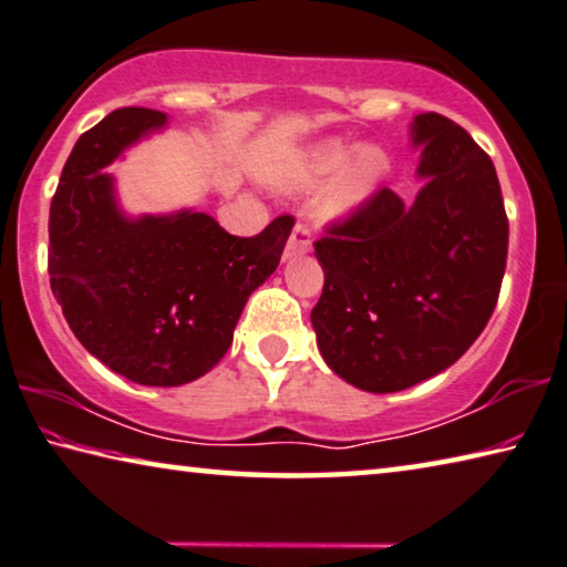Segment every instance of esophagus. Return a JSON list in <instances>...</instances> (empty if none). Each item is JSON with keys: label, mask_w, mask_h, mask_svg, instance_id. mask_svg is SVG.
<instances>
[{"label": "esophagus", "mask_w": 567, "mask_h": 567, "mask_svg": "<svg viewBox=\"0 0 567 567\" xmlns=\"http://www.w3.org/2000/svg\"><path fill=\"white\" fill-rule=\"evenodd\" d=\"M311 248V228L306 226L303 220H299L293 226V230H291V238H289V244H286V258H293V256H301V254H306V250Z\"/></svg>", "instance_id": "34e87169"}]
</instances>
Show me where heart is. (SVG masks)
<instances>
[{"label": "heart", "mask_w": 567, "mask_h": 567, "mask_svg": "<svg viewBox=\"0 0 567 567\" xmlns=\"http://www.w3.org/2000/svg\"><path fill=\"white\" fill-rule=\"evenodd\" d=\"M349 159L352 161L351 164L348 163ZM386 171L389 161L379 147H361L354 155L351 145L333 141L311 153V157L303 165L301 183L317 185L331 178V175L341 173L329 185V190L323 193L319 208L323 216H344V213L354 210L361 200H367L379 188Z\"/></svg>", "instance_id": "heart-1"}]
</instances>
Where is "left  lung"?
I'll return each mask as SVG.
<instances>
[{"instance_id":"1","label":"left lung","mask_w":567,"mask_h":567,"mask_svg":"<svg viewBox=\"0 0 567 567\" xmlns=\"http://www.w3.org/2000/svg\"><path fill=\"white\" fill-rule=\"evenodd\" d=\"M424 188L404 206L377 188L313 244L321 357L364 392H402L452 367L493 317L507 213L489 155L440 113L414 117Z\"/></svg>"}]
</instances>
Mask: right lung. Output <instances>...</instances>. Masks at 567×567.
I'll use <instances>...</instances> for the list:
<instances>
[{
	"label": "right lung",
	"instance_id": "add662e5",
	"mask_svg": "<svg viewBox=\"0 0 567 567\" xmlns=\"http://www.w3.org/2000/svg\"><path fill=\"white\" fill-rule=\"evenodd\" d=\"M165 115L120 107L80 135L50 203V286L92 357L145 386H181L226 354L248 296L276 271L293 216L240 238L206 213L127 220L102 171Z\"/></svg>",
	"mask_w": 567,
	"mask_h": 567
}]
</instances>
